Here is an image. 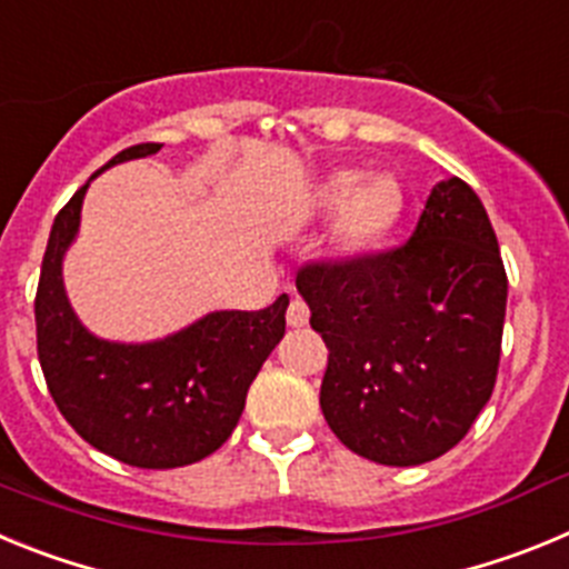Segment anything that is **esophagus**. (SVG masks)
I'll return each mask as SVG.
<instances>
[{
    "label": "esophagus",
    "instance_id": "1",
    "mask_svg": "<svg viewBox=\"0 0 569 569\" xmlns=\"http://www.w3.org/2000/svg\"><path fill=\"white\" fill-rule=\"evenodd\" d=\"M310 319V308L305 305V299H299V296H293L288 305V325L290 328H305Z\"/></svg>",
    "mask_w": 569,
    "mask_h": 569
}]
</instances>
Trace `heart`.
<instances>
[{
	"label": "heart",
	"instance_id": "heart-1",
	"mask_svg": "<svg viewBox=\"0 0 569 569\" xmlns=\"http://www.w3.org/2000/svg\"><path fill=\"white\" fill-rule=\"evenodd\" d=\"M316 208L336 219L333 244L341 256H365L381 248L405 213V193L390 173L336 170L316 188Z\"/></svg>",
	"mask_w": 569,
	"mask_h": 569
}]
</instances>
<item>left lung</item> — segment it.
Wrapping results in <instances>:
<instances>
[{"mask_svg": "<svg viewBox=\"0 0 569 569\" xmlns=\"http://www.w3.org/2000/svg\"><path fill=\"white\" fill-rule=\"evenodd\" d=\"M328 345L319 405L345 447L376 465L445 456L490 401L507 273L476 190L459 176L427 196L407 244L296 276Z\"/></svg>", "mask_w": 569, "mask_h": 569, "instance_id": "obj_1", "label": "left lung"}]
</instances>
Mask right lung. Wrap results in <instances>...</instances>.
Segmentation results:
<instances>
[{
  "mask_svg": "<svg viewBox=\"0 0 569 569\" xmlns=\"http://www.w3.org/2000/svg\"><path fill=\"white\" fill-rule=\"evenodd\" d=\"M159 148L133 144L102 170ZM88 184L53 219L39 276L37 350L50 396L88 445L124 465L170 470L202 461L239 425L256 373L284 336L290 299L281 293L256 313L213 310L179 333L142 345L99 339L73 313L62 281Z\"/></svg>",
  "mask_w": 569,
  "mask_h": 569,
  "instance_id": "1",
  "label": "right lung"
}]
</instances>
